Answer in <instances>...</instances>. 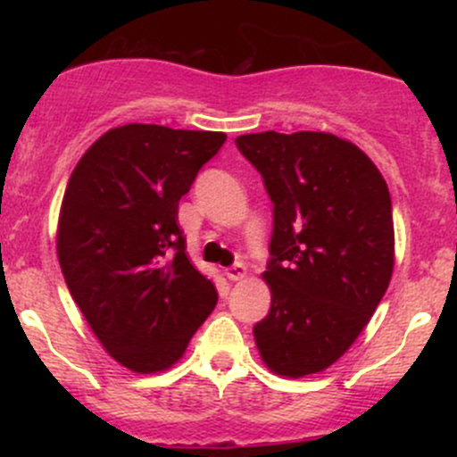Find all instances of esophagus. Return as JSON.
Here are the masks:
<instances>
[{
	"label": "esophagus",
	"instance_id": "esophagus-1",
	"mask_svg": "<svg viewBox=\"0 0 457 457\" xmlns=\"http://www.w3.org/2000/svg\"><path fill=\"white\" fill-rule=\"evenodd\" d=\"M225 277H228L229 281H240V279H245L246 277V266L245 264H234V266H229V269H225Z\"/></svg>",
	"mask_w": 457,
	"mask_h": 457
}]
</instances>
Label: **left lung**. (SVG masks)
I'll return each instance as SVG.
<instances>
[{
  "mask_svg": "<svg viewBox=\"0 0 457 457\" xmlns=\"http://www.w3.org/2000/svg\"><path fill=\"white\" fill-rule=\"evenodd\" d=\"M272 202L270 312L253 327L262 361L303 378L342 356L393 275L391 195L363 150L330 133L236 137Z\"/></svg>",
  "mask_w": 457,
  "mask_h": 457,
  "instance_id": "obj_1",
  "label": "left lung"
}]
</instances>
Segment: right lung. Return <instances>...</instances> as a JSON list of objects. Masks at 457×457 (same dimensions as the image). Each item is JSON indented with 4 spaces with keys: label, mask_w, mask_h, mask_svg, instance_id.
<instances>
[{
    "label": "right lung",
    "mask_w": 457,
    "mask_h": 457,
    "mask_svg": "<svg viewBox=\"0 0 457 457\" xmlns=\"http://www.w3.org/2000/svg\"><path fill=\"white\" fill-rule=\"evenodd\" d=\"M225 139L124 124L94 141L68 180L57 223L66 286L104 350L137 374L174 365L217 305L187 258L178 202Z\"/></svg>",
    "instance_id": "obj_1"
}]
</instances>
